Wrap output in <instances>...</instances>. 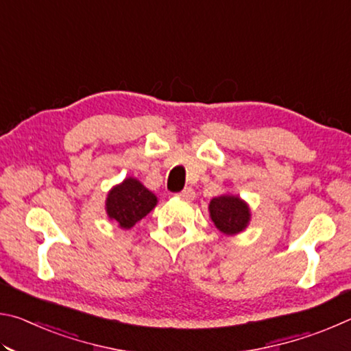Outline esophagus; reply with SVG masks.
I'll return each mask as SVG.
<instances>
[{
  "label": "esophagus",
  "mask_w": 351,
  "mask_h": 351,
  "mask_svg": "<svg viewBox=\"0 0 351 351\" xmlns=\"http://www.w3.org/2000/svg\"><path fill=\"white\" fill-rule=\"evenodd\" d=\"M178 197L184 201H193L195 199V190L192 187H186L182 192L178 193Z\"/></svg>",
  "instance_id": "1"
}]
</instances>
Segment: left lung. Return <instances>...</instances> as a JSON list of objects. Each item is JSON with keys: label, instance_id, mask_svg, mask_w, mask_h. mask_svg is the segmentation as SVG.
I'll list each match as a JSON object with an SVG mask.
<instances>
[{"label": "left lung", "instance_id": "obj_1", "mask_svg": "<svg viewBox=\"0 0 351 351\" xmlns=\"http://www.w3.org/2000/svg\"><path fill=\"white\" fill-rule=\"evenodd\" d=\"M209 217L224 235H237L251 223V207L239 195L224 193L210 199Z\"/></svg>", "mask_w": 351, "mask_h": 351}]
</instances>
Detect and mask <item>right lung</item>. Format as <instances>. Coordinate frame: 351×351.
<instances>
[{"label":"right lung","instance_id":"right-lung-1","mask_svg":"<svg viewBox=\"0 0 351 351\" xmlns=\"http://www.w3.org/2000/svg\"><path fill=\"white\" fill-rule=\"evenodd\" d=\"M158 204V197L138 178L128 176L110 189L105 199V212L121 229H132Z\"/></svg>","mask_w":351,"mask_h":351}]
</instances>
